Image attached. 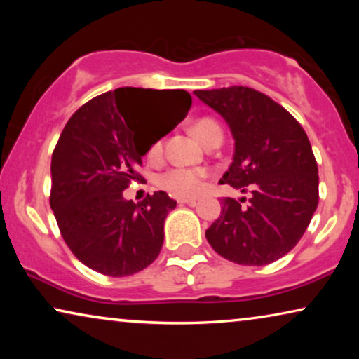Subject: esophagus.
<instances>
[{
	"mask_svg": "<svg viewBox=\"0 0 359 359\" xmlns=\"http://www.w3.org/2000/svg\"><path fill=\"white\" fill-rule=\"evenodd\" d=\"M178 203H181V204H188V205H196V199H193V198H186V199H178Z\"/></svg>",
	"mask_w": 359,
	"mask_h": 359,
	"instance_id": "esophagus-1",
	"label": "esophagus"
}]
</instances>
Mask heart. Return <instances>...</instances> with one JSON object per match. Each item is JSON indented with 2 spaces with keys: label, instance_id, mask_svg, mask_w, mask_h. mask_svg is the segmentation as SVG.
Masks as SVG:
<instances>
[{
  "label": "heart",
  "instance_id": "obj_1",
  "mask_svg": "<svg viewBox=\"0 0 359 359\" xmlns=\"http://www.w3.org/2000/svg\"><path fill=\"white\" fill-rule=\"evenodd\" d=\"M193 132L198 137L201 144H208V142L215 135H222V129L220 126L210 117H201L193 124ZM163 155V140H155L150 145L147 156L149 160L156 161ZM205 181V171L198 168H183V166H175L163 171V173L156 176V186L160 189L166 191L171 196L176 198L186 199L193 198L203 189Z\"/></svg>",
  "mask_w": 359,
  "mask_h": 359
}]
</instances>
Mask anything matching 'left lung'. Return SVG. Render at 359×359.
I'll return each instance as SVG.
<instances>
[{"instance_id":"left-lung-1","label":"left lung","mask_w":359,"mask_h":359,"mask_svg":"<svg viewBox=\"0 0 359 359\" xmlns=\"http://www.w3.org/2000/svg\"><path fill=\"white\" fill-rule=\"evenodd\" d=\"M227 121L233 161L219 181L250 191L252 199L224 198L205 238L229 262L263 266L296 247L318 204V168L302 126L281 104L248 86L196 90Z\"/></svg>"}]
</instances>
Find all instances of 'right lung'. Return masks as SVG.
Returning a JSON list of instances; mask_svg holds the SVG:
<instances>
[{
	"label": "right lung",
	"mask_w": 359,
	"mask_h": 359,
	"mask_svg": "<svg viewBox=\"0 0 359 359\" xmlns=\"http://www.w3.org/2000/svg\"><path fill=\"white\" fill-rule=\"evenodd\" d=\"M191 104L184 90L126 86L93 97L68 119L52 154L50 208L62 238L88 268L121 278L158 257L176 201L155 191L135 204L122 191L144 180V155L184 119ZM166 111L168 125L158 133L146 129L150 116Z\"/></svg>",
	"instance_id": "right-lung-1"
}]
</instances>
